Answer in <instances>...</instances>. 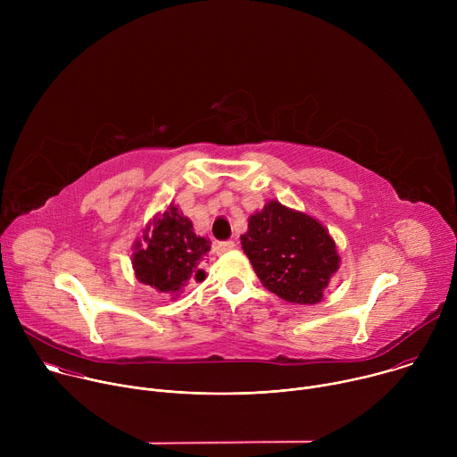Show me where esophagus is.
<instances>
[{
	"instance_id": "esophagus-1",
	"label": "esophagus",
	"mask_w": 457,
	"mask_h": 457,
	"mask_svg": "<svg viewBox=\"0 0 457 457\" xmlns=\"http://www.w3.org/2000/svg\"><path fill=\"white\" fill-rule=\"evenodd\" d=\"M233 249H235V242H233V240L217 242V244L213 245V251H215L217 254H226V253H229V251H233Z\"/></svg>"
}]
</instances>
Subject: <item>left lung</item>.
I'll use <instances>...</instances> for the list:
<instances>
[{
    "label": "left lung",
    "instance_id": "left-lung-1",
    "mask_svg": "<svg viewBox=\"0 0 457 457\" xmlns=\"http://www.w3.org/2000/svg\"><path fill=\"white\" fill-rule=\"evenodd\" d=\"M240 240L262 286L291 303H318L340 268L329 231L278 201H270L249 217Z\"/></svg>",
    "mask_w": 457,
    "mask_h": 457
}]
</instances>
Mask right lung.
<instances>
[{
	"label": "right lung",
	"instance_id": "1",
	"mask_svg": "<svg viewBox=\"0 0 457 457\" xmlns=\"http://www.w3.org/2000/svg\"><path fill=\"white\" fill-rule=\"evenodd\" d=\"M210 244L208 238L195 235L191 220L170 204L146 226L143 242L137 240L134 245L136 277L152 289L175 298L189 280H204L206 273L201 268Z\"/></svg>",
	"mask_w": 457,
	"mask_h": 457
}]
</instances>
